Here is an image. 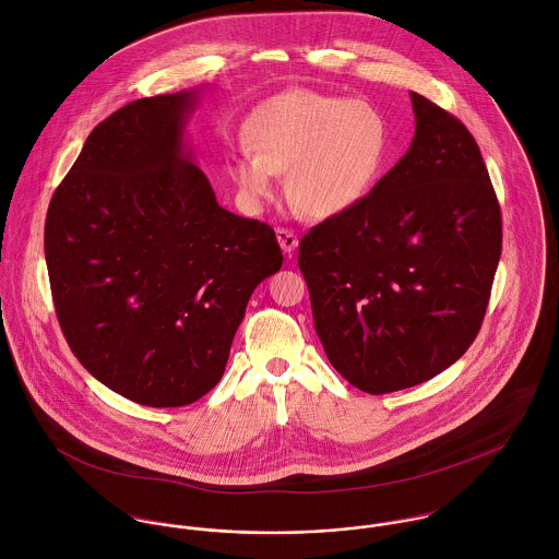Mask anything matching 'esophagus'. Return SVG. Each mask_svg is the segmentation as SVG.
<instances>
[{
    "mask_svg": "<svg viewBox=\"0 0 559 559\" xmlns=\"http://www.w3.org/2000/svg\"><path fill=\"white\" fill-rule=\"evenodd\" d=\"M275 235H277V240H280V245H282V249H284L288 255L299 247V239H297V235H295L293 230H288V228H277Z\"/></svg>",
    "mask_w": 559,
    "mask_h": 559,
    "instance_id": "obj_1",
    "label": "esophagus"
}]
</instances>
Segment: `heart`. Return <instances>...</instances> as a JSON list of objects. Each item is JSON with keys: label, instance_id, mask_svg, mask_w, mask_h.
Masks as SVG:
<instances>
[{"label": "heart", "instance_id": "heart-1", "mask_svg": "<svg viewBox=\"0 0 559 559\" xmlns=\"http://www.w3.org/2000/svg\"><path fill=\"white\" fill-rule=\"evenodd\" d=\"M230 174L255 202L286 174L290 204L312 219L359 206L381 178L392 153V127L381 109L344 96L293 90L260 105Z\"/></svg>", "mask_w": 559, "mask_h": 559}]
</instances>
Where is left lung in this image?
Instances as JSON below:
<instances>
[{"mask_svg":"<svg viewBox=\"0 0 559 559\" xmlns=\"http://www.w3.org/2000/svg\"><path fill=\"white\" fill-rule=\"evenodd\" d=\"M411 103L406 155L299 245L326 359L366 394L419 385L465 355L501 255V211L474 135L421 94Z\"/></svg>","mask_w":559,"mask_h":559,"instance_id":"left-lung-1","label":"left lung"}]
</instances>
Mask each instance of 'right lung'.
<instances>
[{
  "label": "right lung",
  "instance_id": "right-lung-1",
  "mask_svg": "<svg viewBox=\"0 0 559 559\" xmlns=\"http://www.w3.org/2000/svg\"><path fill=\"white\" fill-rule=\"evenodd\" d=\"M198 90L103 120L56 189L45 258L81 366L144 406H185L224 377L255 286L282 269L271 226L217 204L185 144Z\"/></svg>",
  "mask_w": 559,
  "mask_h": 559
}]
</instances>
